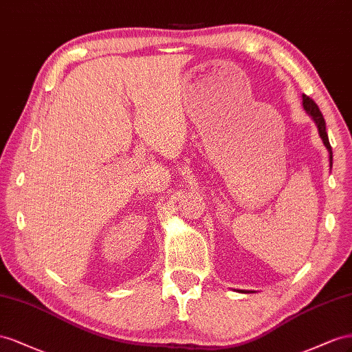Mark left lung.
Masks as SVG:
<instances>
[{
	"instance_id": "left-lung-1",
	"label": "left lung",
	"mask_w": 352,
	"mask_h": 352,
	"mask_svg": "<svg viewBox=\"0 0 352 352\" xmlns=\"http://www.w3.org/2000/svg\"><path fill=\"white\" fill-rule=\"evenodd\" d=\"M302 104H304V109L308 112V115L313 116V119L316 120L317 124V128H318V134L321 137V140H323L324 146L327 147L329 150V159H330V166H332V147H330V143H329V137H327V133H326V122H324V118L323 115H321L318 106L316 104V102L313 98H309L308 96H302Z\"/></svg>"
}]
</instances>
